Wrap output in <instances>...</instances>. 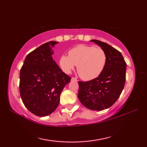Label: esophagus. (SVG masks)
Wrapping results in <instances>:
<instances>
[{
	"instance_id": "1",
	"label": "esophagus",
	"mask_w": 147,
	"mask_h": 147,
	"mask_svg": "<svg viewBox=\"0 0 147 147\" xmlns=\"http://www.w3.org/2000/svg\"><path fill=\"white\" fill-rule=\"evenodd\" d=\"M71 81H72V82H78V79L76 78L73 77L71 78Z\"/></svg>"
}]
</instances>
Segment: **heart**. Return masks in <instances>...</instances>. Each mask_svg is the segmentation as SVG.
Returning <instances> with one entry per match:
<instances>
[{
	"instance_id": "b5f03b06",
	"label": "heart",
	"mask_w": 147,
	"mask_h": 147,
	"mask_svg": "<svg viewBox=\"0 0 147 147\" xmlns=\"http://www.w3.org/2000/svg\"><path fill=\"white\" fill-rule=\"evenodd\" d=\"M107 59V54L103 49L79 45L69 51V55H62L59 64L62 70L67 74L70 73L77 65L80 76L85 80H91L102 73Z\"/></svg>"
}]
</instances>
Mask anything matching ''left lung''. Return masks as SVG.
Segmentation results:
<instances>
[{"instance_id":"8db88e82","label":"left lung","mask_w":147,"mask_h":147,"mask_svg":"<svg viewBox=\"0 0 147 147\" xmlns=\"http://www.w3.org/2000/svg\"><path fill=\"white\" fill-rule=\"evenodd\" d=\"M105 51L107 63L100 75L88 82H79L78 96L90 110L102 111L111 107L119 97L126 82V63L121 53L107 43L92 40Z\"/></svg>"}]
</instances>
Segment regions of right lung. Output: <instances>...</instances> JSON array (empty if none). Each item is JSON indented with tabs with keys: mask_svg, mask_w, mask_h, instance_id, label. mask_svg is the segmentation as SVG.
<instances>
[{
	"mask_svg": "<svg viewBox=\"0 0 147 147\" xmlns=\"http://www.w3.org/2000/svg\"><path fill=\"white\" fill-rule=\"evenodd\" d=\"M58 43L49 42L31 52L20 70L22 101L37 116H46L57 109L61 92L71 79L52 59V47Z\"/></svg>",
	"mask_w": 147,
	"mask_h": 147,
	"instance_id": "right-lung-1",
	"label": "right lung"
}]
</instances>
